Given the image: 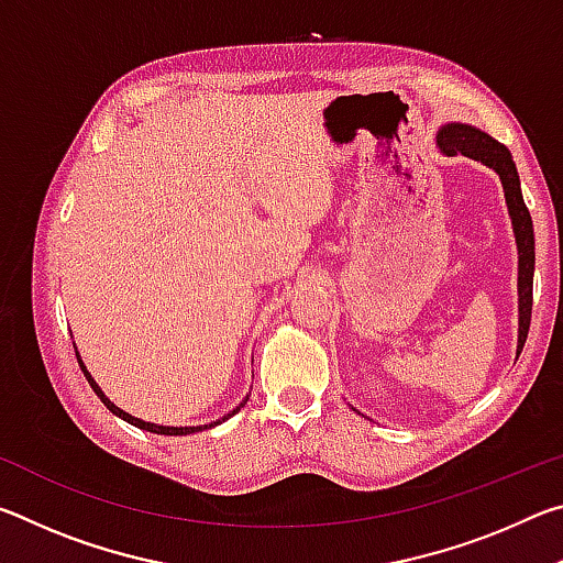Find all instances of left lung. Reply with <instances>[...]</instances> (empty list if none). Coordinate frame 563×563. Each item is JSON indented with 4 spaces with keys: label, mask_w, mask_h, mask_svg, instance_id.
I'll use <instances>...</instances> for the list:
<instances>
[{
    "label": "left lung",
    "mask_w": 563,
    "mask_h": 563,
    "mask_svg": "<svg viewBox=\"0 0 563 563\" xmlns=\"http://www.w3.org/2000/svg\"><path fill=\"white\" fill-rule=\"evenodd\" d=\"M437 146L442 148V154L454 156L462 154L466 158H474L492 168L499 176L504 198H507L511 228H514V241H517L519 251V338H517V355L523 347L529 335V322H531V288H533V223L531 216L523 206L521 184L517 174V164L509 154V148L494 141L489 133L482 129L470 126V123H444L442 131L437 133Z\"/></svg>",
    "instance_id": "8db88e82"
}]
</instances>
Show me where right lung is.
<instances>
[{
	"mask_svg": "<svg viewBox=\"0 0 563 563\" xmlns=\"http://www.w3.org/2000/svg\"><path fill=\"white\" fill-rule=\"evenodd\" d=\"M76 350V347H74ZM76 360H79V367H81V373H84V377H87V383L91 385V389H93V393H97V397L101 399V402L103 405H107V409H111V412L113 415H117V417H121L123 419V422H129V424H133V427H139V430H146V432H154V434H170V437H184V434H194V432H203V430H211V427H216V424H221V422H225V419L228 417H233L235 412H238V409H241V407H245V402H247V395H245V399H243V402L241 405H238L235 409H233V412H228L223 419H216V422H208V424H198V427H166V424H154V422H146V419H139V417H133V415H129V412H123V409L121 407H117V405H113L111 402V399L107 397V395H103V389L97 385V379H93L91 377V373H89V369H87V365H84V362H81V355H79V352H76Z\"/></svg>",
	"mask_w": 563,
	"mask_h": 563,
	"instance_id": "obj_1",
	"label": "right lung"
}]
</instances>
